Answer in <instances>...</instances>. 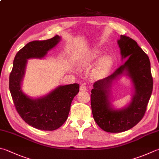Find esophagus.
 Here are the masks:
<instances>
[{"label": "esophagus", "instance_id": "obj_1", "mask_svg": "<svg viewBox=\"0 0 159 159\" xmlns=\"http://www.w3.org/2000/svg\"><path fill=\"white\" fill-rule=\"evenodd\" d=\"M80 90L81 91H87V88H86V86L82 85V86H80Z\"/></svg>", "mask_w": 159, "mask_h": 159}]
</instances>
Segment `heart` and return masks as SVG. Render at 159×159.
I'll return each instance as SVG.
<instances>
[{"label": "heart", "mask_w": 159, "mask_h": 159, "mask_svg": "<svg viewBox=\"0 0 159 159\" xmlns=\"http://www.w3.org/2000/svg\"><path fill=\"white\" fill-rule=\"evenodd\" d=\"M102 54L99 48L91 49L82 57L79 61L81 68H88L96 61ZM113 65V59L109 55H104L100 58L91 72V77L95 80L102 79L109 73Z\"/></svg>", "instance_id": "b5f03b06"}]
</instances>
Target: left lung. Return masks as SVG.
I'll list each match as a JSON object with an SVG mask.
<instances>
[{
  "label": "left lung",
  "instance_id": "8db88e82",
  "mask_svg": "<svg viewBox=\"0 0 159 159\" xmlns=\"http://www.w3.org/2000/svg\"><path fill=\"white\" fill-rule=\"evenodd\" d=\"M124 64L109 77L93 84L91 90V109L95 121L102 129L119 133L130 129L141 120L153 89L150 61L147 54L135 41L121 35L118 40ZM121 75L130 80L134 93L130 103L122 109H115L110 102L112 84Z\"/></svg>",
  "mask_w": 159,
  "mask_h": 159
}]
</instances>
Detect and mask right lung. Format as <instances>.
I'll return each mask as SVG.
<instances>
[{
  "instance_id": "1",
  "label": "right lung",
  "mask_w": 159,
  "mask_h": 159,
  "mask_svg": "<svg viewBox=\"0 0 159 159\" xmlns=\"http://www.w3.org/2000/svg\"><path fill=\"white\" fill-rule=\"evenodd\" d=\"M60 40L61 37L56 35L50 39L26 44L15 56L10 75L9 88L16 111L26 123L40 130L53 131L64 123L69 114L72 101L80 90L78 84L59 86L38 98L29 97L22 91L21 84L28 59L43 58Z\"/></svg>"
}]
</instances>
